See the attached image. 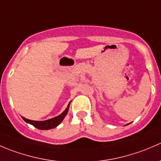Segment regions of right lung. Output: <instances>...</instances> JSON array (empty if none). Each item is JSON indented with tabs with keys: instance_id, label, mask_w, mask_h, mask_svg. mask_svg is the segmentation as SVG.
Here are the masks:
<instances>
[{
	"instance_id": "add662e5",
	"label": "right lung",
	"mask_w": 161,
	"mask_h": 161,
	"mask_svg": "<svg viewBox=\"0 0 161 161\" xmlns=\"http://www.w3.org/2000/svg\"><path fill=\"white\" fill-rule=\"evenodd\" d=\"M69 104L67 105V108L64 110V112L63 113H61L60 115H58L55 118H53V119H48L46 121H33V120H29V119H25V117H22V119H24L25 122H26L27 123L31 124L33 126H35L36 128L39 129V130H51V129H53L55 127L59 125V124L62 122V121L64 120V119L67 115V112H68L69 108Z\"/></svg>"
}]
</instances>
